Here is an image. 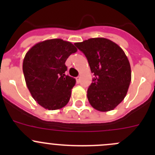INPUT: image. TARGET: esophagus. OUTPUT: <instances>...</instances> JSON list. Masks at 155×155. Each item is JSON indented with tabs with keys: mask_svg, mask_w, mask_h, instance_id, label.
I'll return each mask as SVG.
<instances>
[{
	"mask_svg": "<svg viewBox=\"0 0 155 155\" xmlns=\"http://www.w3.org/2000/svg\"><path fill=\"white\" fill-rule=\"evenodd\" d=\"M76 79V82H77V83H79V82H80V76H77Z\"/></svg>",
	"mask_w": 155,
	"mask_h": 155,
	"instance_id": "esophagus-1",
	"label": "esophagus"
}]
</instances>
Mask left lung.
Wrapping results in <instances>:
<instances>
[{"mask_svg":"<svg viewBox=\"0 0 155 155\" xmlns=\"http://www.w3.org/2000/svg\"><path fill=\"white\" fill-rule=\"evenodd\" d=\"M74 45L85 55L94 76L87 91L89 103L101 112L112 110L125 97L130 83V65L125 53L105 38Z\"/></svg>","mask_w":155,"mask_h":155,"instance_id":"8db88e82","label":"left lung"}]
</instances>
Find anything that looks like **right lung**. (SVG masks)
Segmentation results:
<instances>
[{
    "label": "right lung",
    "mask_w": 155,
    "mask_h": 155,
    "mask_svg": "<svg viewBox=\"0 0 155 155\" xmlns=\"http://www.w3.org/2000/svg\"><path fill=\"white\" fill-rule=\"evenodd\" d=\"M76 51L70 42L52 39L37 43L25 54L22 68L26 85L33 98L45 109H61L70 101L76 81L65 74V62Z\"/></svg>",
    "instance_id": "1"
}]
</instances>
